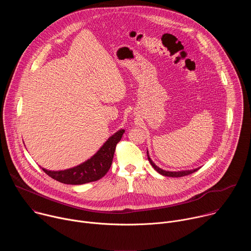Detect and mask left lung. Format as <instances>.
<instances>
[{
	"label": "left lung",
	"instance_id": "left-lung-1",
	"mask_svg": "<svg viewBox=\"0 0 251 251\" xmlns=\"http://www.w3.org/2000/svg\"><path fill=\"white\" fill-rule=\"evenodd\" d=\"M147 156H148V160L150 162V164L152 165V167L161 175L163 176H172V177H178V176H188V175H191L195 172H197L200 168H197V169H194V170H186V171H177V172H170V171H165V170H162L161 168H159L158 166H156L154 164V162L151 160L150 156H149V153L147 151Z\"/></svg>",
	"mask_w": 251,
	"mask_h": 251
}]
</instances>
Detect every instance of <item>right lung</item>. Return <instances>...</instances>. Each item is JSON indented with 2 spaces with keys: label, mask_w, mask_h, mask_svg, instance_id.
<instances>
[{
  "label": "right lung",
  "mask_w": 251,
  "mask_h": 251,
  "mask_svg": "<svg viewBox=\"0 0 251 251\" xmlns=\"http://www.w3.org/2000/svg\"><path fill=\"white\" fill-rule=\"evenodd\" d=\"M125 130L121 129L108 138L102 147L84 163L63 171H50L42 168L44 172L54 180L66 185H82L98 181L109 171L117 143L121 140Z\"/></svg>",
  "instance_id": "right-lung-1"
}]
</instances>
